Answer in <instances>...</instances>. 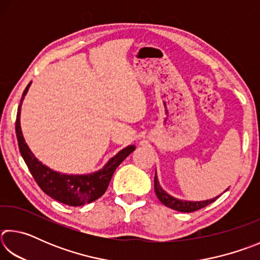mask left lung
Segmentation results:
<instances>
[{"instance_id":"8db88e82","label":"left lung","mask_w":260,"mask_h":260,"mask_svg":"<svg viewBox=\"0 0 260 260\" xmlns=\"http://www.w3.org/2000/svg\"><path fill=\"white\" fill-rule=\"evenodd\" d=\"M155 191L158 200H159L162 204L167 206V208L179 211V212H193V211L203 209L209 204L213 203V202L219 197L217 196L215 199L208 200V201H201V202H189V201H181V200L174 199V197H172L166 191L162 190L161 187L159 186V182H158L156 174H155Z\"/></svg>"}]
</instances>
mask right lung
I'll return each instance as SVG.
<instances>
[{
  "label": "right lung",
  "mask_w": 260,
  "mask_h": 260,
  "mask_svg": "<svg viewBox=\"0 0 260 260\" xmlns=\"http://www.w3.org/2000/svg\"><path fill=\"white\" fill-rule=\"evenodd\" d=\"M29 86L30 82L24 90L18 107L16 119V134L17 140H18L19 151L28 167L30 174L33 175L35 182L39 184L42 191L46 192L51 199L70 206H81L100 199L108 189L114 171L131 152L135 150V147L128 146L122 149L108 161V164L102 170L93 174L68 175L50 170L49 167L45 166L41 161L37 159V157L33 155L26 144L23 133H21L19 118L20 108Z\"/></svg>",
  "instance_id": "right-lung-1"
}]
</instances>
